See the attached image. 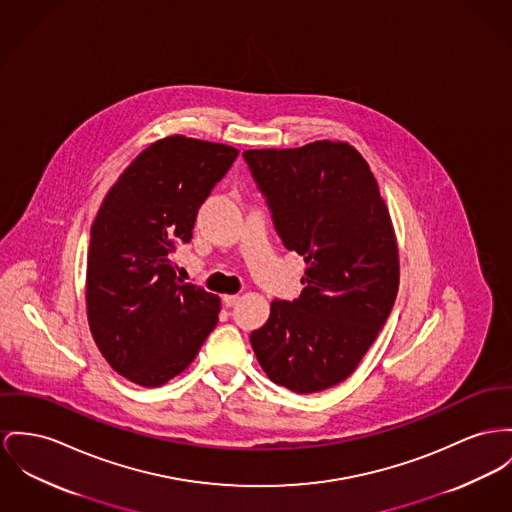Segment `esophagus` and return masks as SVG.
<instances>
[{
	"mask_svg": "<svg viewBox=\"0 0 512 512\" xmlns=\"http://www.w3.org/2000/svg\"><path fill=\"white\" fill-rule=\"evenodd\" d=\"M239 295H225L223 297V305L227 308L235 307L239 303Z\"/></svg>",
	"mask_w": 512,
	"mask_h": 512,
	"instance_id": "esophagus-1",
	"label": "esophagus"
}]
</instances>
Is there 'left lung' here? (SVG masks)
Returning a JSON list of instances; mask_svg holds the SVG:
<instances>
[{"label":"left lung","instance_id":"1","mask_svg":"<svg viewBox=\"0 0 512 512\" xmlns=\"http://www.w3.org/2000/svg\"><path fill=\"white\" fill-rule=\"evenodd\" d=\"M287 250L305 258V289L275 299L250 334L264 373L297 394L351 375L376 340L400 285L388 207L361 153L343 141L242 153Z\"/></svg>","mask_w":512,"mask_h":512}]
</instances>
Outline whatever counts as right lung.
Masks as SVG:
<instances>
[{
	"label": "right lung",
	"mask_w": 512,
	"mask_h": 512,
	"mask_svg": "<svg viewBox=\"0 0 512 512\" xmlns=\"http://www.w3.org/2000/svg\"><path fill=\"white\" fill-rule=\"evenodd\" d=\"M231 145L171 136L120 174L91 227L87 316L104 359L139 386H161L198 355L221 301L176 277L198 209L235 163Z\"/></svg>",
	"instance_id": "add662e5"
}]
</instances>
